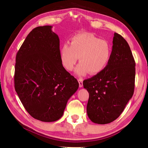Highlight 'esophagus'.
Instances as JSON below:
<instances>
[{"label":"esophagus","instance_id":"esophagus-1","mask_svg":"<svg viewBox=\"0 0 148 148\" xmlns=\"http://www.w3.org/2000/svg\"><path fill=\"white\" fill-rule=\"evenodd\" d=\"M77 80H78V82H79V87H83V79L82 78H79Z\"/></svg>","mask_w":148,"mask_h":148}]
</instances>
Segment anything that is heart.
I'll list each match as a JSON object with an SVG mask.
<instances>
[{
	"instance_id": "1",
	"label": "heart",
	"mask_w": 148,
	"mask_h": 148,
	"mask_svg": "<svg viewBox=\"0 0 148 148\" xmlns=\"http://www.w3.org/2000/svg\"><path fill=\"white\" fill-rule=\"evenodd\" d=\"M112 47L109 42L93 35L79 33L64 43L60 49L61 63L67 71H72L79 58V64L75 69L77 76L89 72L97 74L106 68L111 58Z\"/></svg>"
}]
</instances>
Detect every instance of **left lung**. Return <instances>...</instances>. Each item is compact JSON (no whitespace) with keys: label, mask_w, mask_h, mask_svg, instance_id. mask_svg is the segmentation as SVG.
Here are the masks:
<instances>
[{"label":"left lung","mask_w":148,"mask_h":148,"mask_svg":"<svg viewBox=\"0 0 148 148\" xmlns=\"http://www.w3.org/2000/svg\"><path fill=\"white\" fill-rule=\"evenodd\" d=\"M112 42L111 58L106 68L83 82L89 94L87 116L97 124L116 120L134 93L136 64L131 48L116 32Z\"/></svg>","instance_id":"8db88e82"}]
</instances>
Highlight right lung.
Segmentation results:
<instances>
[{"instance_id": "add662e5", "label": "right lung", "mask_w": 148, "mask_h": 148, "mask_svg": "<svg viewBox=\"0 0 148 148\" xmlns=\"http://www.w3.org/2000/svg\"><path fill=\"white\" fill-rule=\"evenodd\" d=\"M52 26L34 28L17 52L15 89L27 112L44 122L62 116L79 84L62 66L59 38Z\"/></svg>"}]
</instances>
